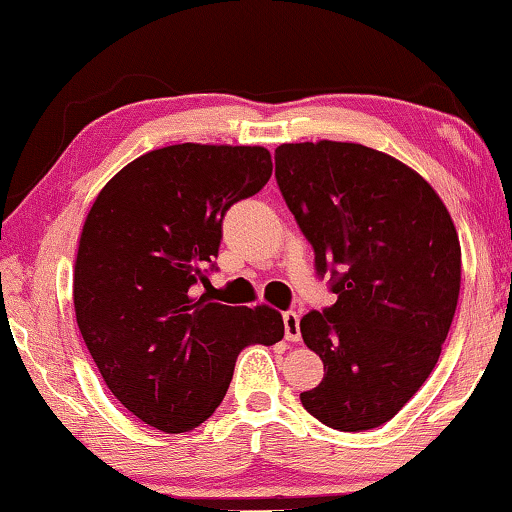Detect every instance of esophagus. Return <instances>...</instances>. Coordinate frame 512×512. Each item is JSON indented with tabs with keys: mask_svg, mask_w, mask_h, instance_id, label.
<instances>
[{
	"mask_svg": "<svg viewBox=\"0 0 512 512\" xmlns=\"http://www.w3.org/2000/svg\"><path fill=\"white\" fill-rule=\"evenodd\" d=\"M284 337L286 342H300V316L295 311L284 314Z\"/></svg>",
	"mask_w": 512,
	"mask_h": 512,
	"instance_id": "1",
	"label": "esophagus"
}]
</instances>
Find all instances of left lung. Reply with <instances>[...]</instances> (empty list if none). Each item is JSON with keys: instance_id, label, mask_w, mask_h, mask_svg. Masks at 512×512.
<instances>
[{"instance_id": "1", "label": "left lung", "mask_w": 512, "mask_h": 512, "mask_svg": "<svg viewBox=\"0 0 512 512\" xmlns=\"http://www.w3.org/2000/svg\"><path fill=\"white\" fill-rule=\"evenodd\" d=\"M274 161L316 270H332L337 293L300 321L325 372L302 406L339 432L379 427L441 355L462 284L457 228L425 177L372 147L284 143Z\"/></svg>"}]
</instances>
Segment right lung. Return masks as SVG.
<instances>
[{"label": "right lung", "mask_w": 512, "mask_h": 512, "mask_svg": "<svg viewBox=\"0 0 512 512\" xmlns=\"http://www.w3.org/2000/svg\"><path fill=\"white\" fill-rule=\"evenodd\" d=\"M270 175L261 145H168L124 166L87 212L73 268L76 321L108 390L145 425L198 427L224 399L242 348L284 337L277 309L191 291L207 281L228 207Z\"/></svg>", "instance_id": "1"}]
</instances>
